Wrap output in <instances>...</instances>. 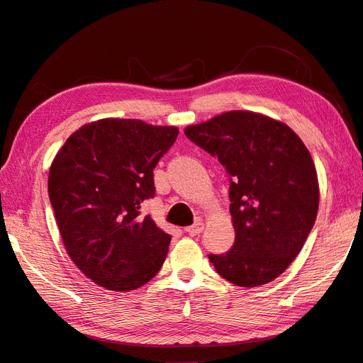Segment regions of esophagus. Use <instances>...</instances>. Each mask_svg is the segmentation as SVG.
Instances as JSON below:
<instances>
[{"instance_id":"1","label":"esophagus","mask_w":363,"mask_h":363,"mask_svg":"<svg viewBox=\"0 0 363 363\" xmlns=\"http://www.w3.org/2000/svg\"><path fill=\"white\" fill-rule=\"evenodd\" d=\"M203 228H204V225H203V220L201 219H199L196 220L194 225H190V227H187L186 228V232L190 235V236H196V235H200L201 232H203Z\"/></svg>"}]
</instances>
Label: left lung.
Here are the masks:
<instances>
[{"label":"left lung","instance_id":"8db88e82","mask_svg":"<svg viewBox=\"0 0 363 363\" xmlns=\"http://www.w3.org/2000/svg\"><path fill=\"white\" fill-rule=\"evenodd\" d=\"M184 133L230 176L235 242L225 254H209L216 272L241 287L278 278L318 216V173L305 144L286 123L249 111H230Z\"/></svg>","mask_w":363,"mask_h":363}]
</instances>
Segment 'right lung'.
Here are the masks:
<instances>
[{"instance_id": "right-lung-1", "label": "right lung", "mask_w": 363, "mask_h": 363, "mask_svg": "<svg viewBox=\"0 0 363 363\" xmlns=\"http://www.w3.org/2000/svg\"><path fill=\"white\" fill-rule=\"evenodd\" d=\"M179 130L136 118L84 125L58 150L49 199L76 267L109 291H135L160 272L171 236L141 214L154 199V168Z\"/></svg>"}]
</instances>
